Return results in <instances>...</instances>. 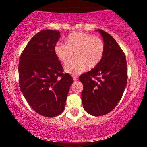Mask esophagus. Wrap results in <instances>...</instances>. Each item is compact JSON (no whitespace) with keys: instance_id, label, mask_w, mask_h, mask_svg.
Returning <instances> with one entry per match:
<instances>
[{"instance_id":"34e87169","label":"esophagus","mask_w":147,"mask_h":147,"mask_svg":"<svg viewBox=\"0 0 147 147\" xmlns=\"http://www.w3.org/2000/svg\"><path fill=\"white\" fill-rule=\"evenodd\" d=\"M72 78H73L74 81H77V80H78V77H77L76 75H72Z\"/></svg>"}]
</instances>
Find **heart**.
Wrapping results in <instances>:
<instances>
[{
  "instance_id": "heart-1",
  "label": "heart",
  "mask_w": 147,
  "mask_h": 147,
  "mask_svg": "<svg viewBox=\"0 0 147 147\" xmlns=\"http://www.w3.org/2000/svg\"><path fill=\"white\" fill-rule=\"evenodd\" d=\"M104 50L105 45L102 38L82 32L70 33L65 43H57L55 47V55L64 64L69 61L74 52L75 58L64 68L70 74H79L86 68H95L103 59Z\"/></svg>"
}]
</instances>
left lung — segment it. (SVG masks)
<instances>
[{"mask_svg": "<svg viewBox=\"0 0 147 147\" xmlns=\"http://www.w3.org/2000/svg\"><path fill=\"white\" fill-rule=\"evenodd\" d=\"M105 50L97 66L79 76L83 84L82 100L84 110L94 116L109 113L122 98L127 84V64L124 52L111 35L97 30Z\"/></svg>", "mask_w": 147, "mask_h": 147, "instance_id": "1", "label": "left lung"}]
</instances>
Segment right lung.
Returning a JSON list of instances; mask_svg holds the SVG:
<instances>
[{"instance_id": "right-lung-1", "label": "right lung", "mask_w": 147, "mask_h": 147, "mask_svg": "<svg viewBox=\"0 0 147 147\" xmlns=\"http://www.w3.org/2000/svg\"><path fill=\"white\" fill-rule=\"evenodd\" d=\"M60 36L56 30H41L25 46L18 63L22 93L35 112L48 117L63 112L73 82L55 53Z\"/></svg>"}]
</instances>
